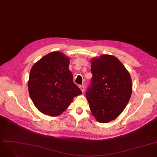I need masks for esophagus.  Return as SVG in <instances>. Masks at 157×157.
<instances>
[{
  "label": "esophagus",
  "instance_id": "34e87169",
  "mask_svg": "<svg viewBox=\"0 0 157 157\" xmlns=\"http://www.w3.org/2000/svg\"><path fill=\"white\" fill-rule=\"evenodd\" d=\"M79 88L80 89V90L84 93V90H85V87H84V86H83V85L80 86H79Z\"/></svg>",
  "mask_w": 157,
  "mask_h": 157
}]
</instances>
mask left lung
<instances>
[{
	"mask_svg": "<svg viewBox=\"0 0 157 157\" xmlns=\"http://www.w3.org/2000/svg\"><path fill=\"white\" fill-rule=\"evenodd\" d=\"M93 77L86 95L91 111L100 123L114 120L130 98L132 80L123 64L113 56L103 55L91 61Z\"/></svg>",
	"mask_w": 157,
	"mask_h": 157,
	"instance_id": "left-lung-1",
	"label": "left lung"
}]
</instances>
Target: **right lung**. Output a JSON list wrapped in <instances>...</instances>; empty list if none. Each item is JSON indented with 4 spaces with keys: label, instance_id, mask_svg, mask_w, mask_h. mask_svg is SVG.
Segmentation results:
<instances>
[{
    "label": "right lung",
    "instance_id": "right-lung-1",
    "mask_svg": "<svg viewBox=\"0 0 157 157\" xmlns=\"http://www.w3.org/2000/svg\"><path fill=\"white\" fill-rule=\"evenodd\" d=\"M69 64V59L61 52H53L32 67L28 82L29 93L41 113L57 116L68 108L75 96L82 94L73 82Z\"/></svg>",
    "mask_w": 157,
    "mask_h": 157
}]
</instances>
